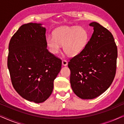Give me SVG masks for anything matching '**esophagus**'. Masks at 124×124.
I'll return each mask as SVG.
<instances>
[{
    "mask_svg": "<svg viewBox=\"0 0 124 124\" xmlns=\"http://www.w3.org/2000/svg\"><path fill=\"white\" fill-rule=\"evenodd\" d=\"M62 64L64 66H66L68 65V62L66 60H62Z\"/></svg>",
    "mask_w": 124,
    "mask_h": 124,
    "instance_id": "34e87169",
    "label": "esophagus"
}]
</instances>
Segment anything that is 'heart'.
<instances>
[{
  "label": "heart",
  "mask_w": 124,
  "mask_h": 124,
  "mask_svg": "<svg viewBox=\"0 0 124 124\" xmlns=\"http://www.w3.org/2000/svg\"><path fill=\"white\" fill-rule=\"evenodd\" d=\"M53 36L47 37L46 42L48 50L54 54L60 51V45L68 55L79 54L87 45L89 33L85 29L78 26H62L53 32Z\"/></svg>",
  "instance_id": "obj_1"
}]
</instances>
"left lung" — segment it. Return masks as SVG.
Here are the masks:
<instances>
[{"instance_id":"obj_1","label":"left lung","mask_w":124,"mask_h":124,"mask_svg":"<svg viewBox=\"0 0 124 124\" xmlns=\"http://www.w3.org/2000/svg\"><path fill=\"white\" fill-rule=\"evenodd\" d=\"M89 25L94 28L92 36L68 64L72 89L83 99H94L106 91L116 72L117 48L112 34L96 22Z\"/></svg>"}]
</instances>
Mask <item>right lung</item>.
I'll use <instances>...</instances> for the list:
<instances>
[{
	"mask_svg": "<svg viewBox=\"0 0 124 124\" xmlns=\"http://www.w3.org/2000/svg\"><path fill=\"white\" fill-rule=\"evenodd\" d=\"M41 25L28 23L20 27L10 40L7 60L15 90L37 103L51 95L62 62L47 49L46 28Z\"/></svg>",
	"mask_w": 124,
	"mask_h": 124,
	"instance_id": "1",
	"label": "right lung"
}]
</instances>
